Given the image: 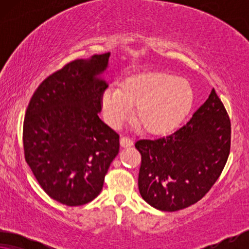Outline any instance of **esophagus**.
Instances as JSON below:
<instances>
[{"instance_id":"34e87169","label":"esophagus","mask_w":249,"mask_h":249,"mask_svg":"<svg viewBox=\"0 0 249 249\" xmlns=\"http://www.w3.org/2000/svg\"><path fill=\"white\" fill-rule=\"evenodd\" d=\"M120 145H121V147H124V148L131 147V146L134 145V142H132V139L128 138V137H121L120 138Z\"/></svg>"}]
</instances>
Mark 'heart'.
<instances>
[{
  "label": "heart",
  "instance_id": "b5f03b06",
  "mask_svg": "<svg viewBox=\"0 0 249 249\" xmlns=\"http://www.w3.org/2000/svg\"><path fill=\"white\" fill-rule=\"evenodd\" d=\"M195 95L185 78L164 71H144L122 81L121 87H107L101 96L104 119L119 128L137 107L139 124L149 134L176 130L192 111Z\"/></svg>",
  "mask_w": 249,
  "mask_h": 249
}]
</instances>
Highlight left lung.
I'll use <instances>...</instances> for the list:
<instances>
[{
    "instance_id": "1",
    "label": "left lung",
    "mask_w": 249,
    "mask_h": 249,
    "mask_svg": "<svg viewBox=\"0 0 249 249\" xmlns=\"http://www.w3.org/2000/svg\"><path fill=\"white\" fill-rule=\"evenodd\" d=\"M230 120L214 88L187 124L166 137L142 139L138 188L156 210L175 212L198 202L219 178L230 153Z\"/></svg>"
}]
</instances>
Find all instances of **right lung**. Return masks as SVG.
I'll list each match as a JSON object with an SVG mask.
<instances>
[{
  "label": "right lung",
  "mask_w": 249,
  "mask_h": 249,
  "mask_svg": "<svg viewBox=\"0 0 249 249\" xmlns=\"http://www.w3.org/2000/svg\"><path fill=\"white\" fill-rule=\"evenodd\" d=\"M111 53L74 60L39 85L27 107V164L51 198L79 206L96 198L119 153V135L98 117Z\"/></svg>",
  "instance_id": "add662e5"
}]
</instances>
